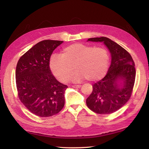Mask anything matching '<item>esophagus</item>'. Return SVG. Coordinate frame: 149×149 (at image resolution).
<instances>
[{"mask_svg":"<svg viewBox=\"0 0 149 149\" xmlns=\"http://www.w3.org/2000/svg\"><path fill=\"white\" fill-rule=\"evenodd\" d=\"M81 85H79V84H78V85H73V86H72V87H73V88H81Z\"/></svg>","mask_w":149,"mask_h":149,"instance_id":"1","label":"esophagus"}]
</instances>
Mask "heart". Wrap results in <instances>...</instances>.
Here are the masks:
<instances>
[{
    "label": "heart",
    "mask_w": 149,
    "mask_h": 149,
    "mask_svg": "<svg viewBox=\"0 0 149 149\" xmlns=\"http://www.w3.org/2000/svg\"><path fill=\"white\" fill-rule=\"evenodd\" d=\"M49 68L55 77L63 83L72 77L74 82L86 79L89 81L100 80L106 74L109 65L108 52L102 47H94L81 43L71 44L63 48L61 55H53Z\"/></svg>",
    "instance_id": "b5f03b06"
}]
</instances>
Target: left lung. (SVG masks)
<instances>
[{
  "mask_svg": "<svg viewBox=\"0 0 149 149\" xmlns=\"http://www.w3.org/2000/svg\"><path fill=\"white\" fill-rule=\"evenodd\" d=\"M88 40L102 42L109 49L112 60L106 75L93 84L86 104L97 114H112L123 107L132 95L136 79L134 61L127 51L109 38L101 37ZM119 79L124 80L123 88H119L116 83Z\"/></svg>",
  "mask_w": 149,
  "mask_h": 149,
  "instance_id": "obj_1",
  "label": "left lung"
}]
</instances>
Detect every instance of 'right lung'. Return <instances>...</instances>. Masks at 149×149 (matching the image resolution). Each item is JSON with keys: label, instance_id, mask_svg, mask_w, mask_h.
I'll return each mask as SVG.
<instances>
[{"label": "right lung", "instance_id": "add662e5", "mask_svg": "<svg viewBox=\"0 0 149 149\" xmlns=\"http://www.w3.org/2000/svg\"><path fill=\"white\" fill-rule=\"evenodd\" d=\"M63 41L45 40L24 53L18 61L15 80L18 96L31 113L40 118L58 114L65 105L68 88L52 73L49 59Z\"/></svg>", "mask_w": 149, "mask_h": 149}]
</instances>
